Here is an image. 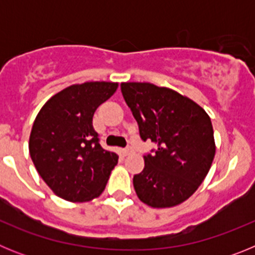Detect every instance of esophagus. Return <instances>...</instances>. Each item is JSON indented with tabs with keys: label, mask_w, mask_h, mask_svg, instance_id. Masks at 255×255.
Segmentation results:
<instances>
[{
	"label": "esophagus",
	"mask_w": 255,
	"mask_h": 255,
	"mask_svg": "<svg viewBox=\"0 0 255 255\" xmlns=\"http://www.w3.org/2000/svg\"><path fill=\"white\" fill-rule=\"evenodd\" d=\"M123 153H124V155H129L130 153H131V148H125V149H123Z\"/></svg>",
	"instance_id": "obj_1"
}]
</instances>
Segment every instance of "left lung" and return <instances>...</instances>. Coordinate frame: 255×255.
I'll use <instances>...</instances> for the list:
<instances>
[{"label": "left lung", "mask_w": 255, "mask_h": 255, "mask_svg": "<svg viewBox=\"0 0 255 255\" xmlns=\"http://www.w3.org/2000/svg\"><path fill=\"white\" fill-rule=\"evenodd\" d=\"M126 105L141 140L157 144L144 155V170L132 179L139 199L153 208H170L194 194L215 158L211 117L198 103L170 88L121 83Z\"/></svg>", "instance_id": "1"}]
</instances>
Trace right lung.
<instances>
[{
    "label": "right lung",
    "instance_id": "add662e5",
    "mask_svg": "<svg viewBox=\"0 0 255 255\" xmlns=\"http://www.w3.org/2000/svg\"><path fill=\"white\" fill-rule=\"evenodd\" d=\"M117 87L112 82L70 85L38 112L29 153L40 177L57 197L89 202L105 190L119 155L101 147L93 115Z\"/></svg>",
    "mask_w": 255,
    "mask_h": 255
}]
</instances>
